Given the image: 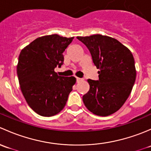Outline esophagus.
I'll return each mask as SVG.
<instances>
[{"label": "esophagus", "instance_id": "34e87169", "mask_svg": "<svg viewBox=\"0 0 151 151\" xmlns=\"http://www.w3.org/2000/svg\"><path fill=\"white\" fill-rule=\"evenodd\" d=\"M83 81V78H76V82L77 83H79V82L82 81Z\"/></svg>", "mask_w": 151, "mask_h": 151}]
</instances>
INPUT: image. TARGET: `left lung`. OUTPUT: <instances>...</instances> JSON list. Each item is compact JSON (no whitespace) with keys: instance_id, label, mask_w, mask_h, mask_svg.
<instances>
[{"instance_id":"8db88e82","label":"left lung","mask_w":151,"mask_h":151,"mask_svg":"<svg viewBox=\"0 0 151 151\" xmlns=\"http://www.w3.org/2000/svg\"><path fill=\"white\" fill-rule=\"evenodd\" d=\"M88 48L97 67L99 80L88 79L89 90L83 96L94 114L108 116L119 110L129 96L136 79L134 60L128 48L110 37L97 34L78 36Z\"/></svg>"}]
</instances>
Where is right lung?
I'll return each instance as SVG.
<instances>
[{
  "instance_id": "right-lung-1",
  "label": "right lung",
  "mask_w": 151,
  "mask_h": 151,
  "mask_svg": "<svg viewBox=\"0 0 151 151\" xmlns=\"http://www.w3.org/2000/svg\"><path fill=\"white\" fill-rule=\"evenodd\" d=\"M57 34L36 38L21 51L17 70L28 105L40 116L49 117L64 108L76 79L54 71L64 62L63 52L73 39Z\"/></svg>"
}]
</instances>
